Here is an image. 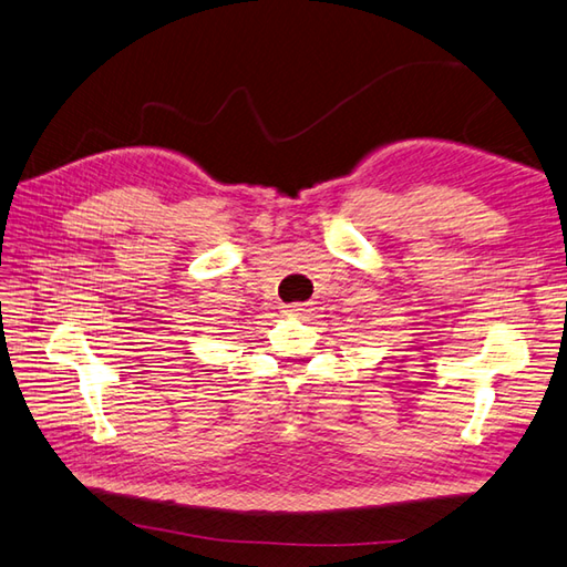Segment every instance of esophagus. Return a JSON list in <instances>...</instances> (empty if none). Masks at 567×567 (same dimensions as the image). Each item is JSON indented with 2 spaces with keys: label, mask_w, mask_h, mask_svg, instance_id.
I'll return each instance as SVG.
<instances>
[{
  "label": "esophagus",
  "mask_w": 567,
  "mask_h": 567,
  "mask_svg": "<svg viewBox=\"0 0 567 567\" xmlns=\"http://www.w3.org/2000/svg\"><path fill=\"white\" fill-rule=\"evenodd\" d=\"M307 309H305V305H287L285 307V313L287 316H299V313H305Z\"/></svg>",
  "instance_id": "34e87169"
}]
</instances>
